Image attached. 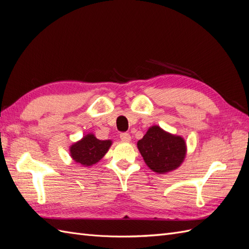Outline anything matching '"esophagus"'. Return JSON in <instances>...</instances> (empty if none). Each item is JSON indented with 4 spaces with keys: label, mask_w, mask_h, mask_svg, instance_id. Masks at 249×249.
<instances>
[{
    "label": "esophagus",
    "mask_w": 249,
    "mask_h": 249,
    "mask_svg": "<svg viewBox=\"0 0 249 249\" xmlns=\"http://www.w3.org/2000/svg\"><path fill=\"white\" fill-rule=\"evenodd\" d=\"M119 137L123 141H125V142H129L131 140V136H130L129 133H120Z\"/></svg>",
    "instance_id": "esophagus-1"
}]
</instances>
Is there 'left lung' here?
<instances>
[{"label": "left lung", "mask_w": 249, "mask_h": 249, "mask_svg": "<svg viewBox=\"0 0 249 249\" xmlns=\"http://www.w3.org/2000/svg\"><path fill=\"white\" fill-rule=\"evenodd\" d=\"M137 146L147 166L158 173L175 170L186 155L185 140L164 132L158 125L149 127Z\"/></svg>", "instance_id": "8db88e82"}]
</instances>
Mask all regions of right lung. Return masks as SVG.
I'll use <instances>...</instances> for the list:
<instances>
[{
  "instance_id": "obj_1",
  "label": "right lung",
  "mask_w": 249,
  "mask_h": 249,
  "mask_svg": "<svg viewBox=\"0 0 249 249\" xmlns=\"http://www.w3.org/2000/svg\"><path fill=\"white\" fill-rule=\"evenodd\" d=\"M111 145L110 140H100L94 137V135L88 134L87 136L71 147V155L72 159L77 163L84 166L99 162L108 152Z\"/></svg>"
}]
</instances>
